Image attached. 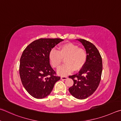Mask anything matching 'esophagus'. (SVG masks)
<instances>
[{
  "label": "esophagus",
  "mask_w": 121,
  "mask_h": 121,
  "mask_svg": "<svg viewBox=\"0 0 121 121\" xmlns=\"http://www.w3.org/2000/svg\"><path fill=\"white\" fill-rule=\"evenodd\" d=\"M60 78L62 80H66L67 78V77H63V76H62V77H61Z\"/></svg>",
  "instance_id": "esophagus-1"
}]
</instances>
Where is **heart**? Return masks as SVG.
I'll list each match as a JSON object with an SVG mask.
<instances>
[{"label": "heart", "mask_w": 121, "mask_h": 121, "mask_svg": "<svg viewBox=\"0 0 121 121\" xmlns=\"http://www.w3.org/2000/svg\"><path fill=\"white\" fill-rule=\"evenodd\" d=\"M65 58V64L58 69V73L65 75L72 72L74 69L79 71L85 64L87 54L83 48L73 43H66L61 46L59 50L52 48L49 53V59L54 68H58Z\"/></svg>", "instance_id": "obj_1"}]
</instances>
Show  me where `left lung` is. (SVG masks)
Here are the masks:
<instances>
[{
    "label": "left lung",
    "mask_w": 121,
    "mask_h": 121,
    "mask_svg": "<svg viewBox=\"0 0 121 121\" xmlns=\"http://www.w3.org/2000/svg\"><path fill=\"white\" fill-rule=\"evenodd\" d=\"M78 40L86 49L87 58L79 72L69 76L74 83L69 90L75 98L84 99L94 94L100 83L103 70L102 58L94 44L84 39Z\"/></svg>",
    "instance_id": "8db88e82"
}]
</instances>
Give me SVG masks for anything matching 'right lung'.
<instances>
[{
	"label": "right lung",
	"mask_w": 121,
	"mask_h": 121,
	"mask_svg": "<svg viewBox=\"0 0 121 121\" xmlns=\"http://www.w3.org/2000/svg\"><path fill=\"white\" fill-rule=\"evenodd\" d=\"M63 39L41 38L29 44L20 59V75L23 86L31 96L42 99L49 95L60 78L51 66L50 50Z\"/></svg>",
	"instance_id": "1"
}]
</instances>
